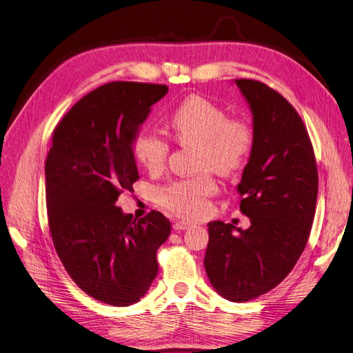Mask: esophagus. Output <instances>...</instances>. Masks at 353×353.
Segmentation results:
<instances>
[{
	"label": "esophagus",
	"instance_id": "esophagus-1",
	"mask_svg": "<svg viewBox=\"0 0 353 353\" xmlns=\"http://www.w3.org/2000/svg\"><path fill=\"white\" fill-rule=\"evenodd\" d=\"M189 227H190V224L185 223V221H176V223H173L174 231H183V230H188Z\"/></svg>",
	"mask_w": 353,
	"mask_h": 353
}]
</instances>
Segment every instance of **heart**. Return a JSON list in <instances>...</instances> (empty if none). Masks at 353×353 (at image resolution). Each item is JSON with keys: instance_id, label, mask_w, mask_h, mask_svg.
<instances>
[{"instance_id": "heart-1", "label": "heart", "mask_w": 353, "mask_h": 353, "mask_svg": "<svg viewBox=\"0 0 353 353\" xmlns=\"http://www.w3.org/2000/svg\"><path fill=\"white\" fill-rule=\"evenodd\" d=\"M170 134L179 145H196V163L201 170L211 168L221 176L236 174L244 167L254 147V128L243 116H230L216 103L192 94L181 101L167 121ZM170 141L164 137L139 130L132 142L135 160L150 173L164 168ZM216 192L210 173L179 179L155 192L159 203L167 211L183 218L205 214L206 199Z\"/></svg>"}]
</instances>
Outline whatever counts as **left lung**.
<instances>
[{
    "mask_svg": "<svg viewBox=\"0 0 353 353\" xmlns=\"http://www.w3.org/2000/svg\"><path fill=\"white\" fill-rule=\"evenodd\" d=\"M236 84L250 104L256 137L237 186L240 211L252 225L208 224L203 266L221 296L245 303L278 286L303 254L316 214L319 172L292 104L257 80L240 78Z\"/></svg>",
    "mask_w": 353,
    "mask_h": 353,
    "instance_id": "8db88e82",
    "label": "left lung"
}]
</instances>
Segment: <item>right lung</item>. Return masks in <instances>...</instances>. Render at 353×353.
I'll return each instance as SVG.
<instances>
[{
	"label": "right lung",
	"instance_id": "1",
	"mask_svg": "<svg viewBox=\"0 0 353 353\" xmlns=\"http://www.w3.org/2000/svg\"><path fill=\"white\" fill-rule=\"evenodd\" d=\"M164 84L112 81L90 91L52 134L45 163L49 231L71 279L97 301L126 307L159 272L157 250L172 231L159 211L141 219L116 206L139 179L132 142Z\"/></svg>",
	"mask_w": 353,
	"mask_h": 353
}]
</instances>
